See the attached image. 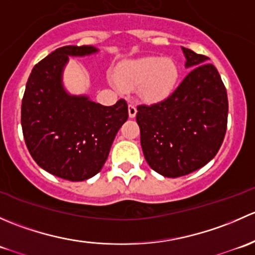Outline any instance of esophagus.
Masks as SVG:
<instances>
[{"mask_svg":"<svg viewBox=\"0 0 255 255\" xmlns=\"http://www.w3.org/2000/svg\"><path fill=\"white\" fill-rule=\"evenodd\" d=\"M128 115H129L130 118H134L135 115H137V109L133 104H129V106H128Z\"/></svg>","mask_w":255,"mask_h":255,"instance_id":"esophagus-1","label":"esophagus"}]
</instances>
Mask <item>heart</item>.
Segmentation results:
<instances>
[{
  "mask_svg": "<svg viewBox=\"0 0 255 255\" xmlns=\"http://www.w3.org/2000/svg\"><path fill=\"white\" fill-rule=\"evenodd\" d=\"M179 69L175 61L158 56L130 60L117 70V81L121 86L133 89L142 86V95L148 101L165 99L175 87Z\"/></svg>",
  "mask_w": 255,
  "mask_h": 255,
  "instance_id": "obj_1",
  "label": "heart"
}]
</instances>
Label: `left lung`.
Returning <instances> with one entry per match:
<instances>
[{
	"instance_id": "obj_1",
	"label": "left lung",
	"mask_w": 255,
	"mask_h": 255,
	"mask_svg": "<svg viewBox=\"0 0 255 255\" xmlns=\"http://www.w3.org/2000/svg\"><path fill=\"white\" fill-rule=\"evenodd\" d=\"M190 73L166 99L138 105L144 158L166 177L187 175L217 154L227 129L225 84L208 58L182 48Z\"/></svg>"
}]
</instances>
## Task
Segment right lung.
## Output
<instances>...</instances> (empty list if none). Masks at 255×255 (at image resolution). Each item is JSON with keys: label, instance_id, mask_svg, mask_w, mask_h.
Listing matches in <instances>:
<instances>
[{"label": "right lung", "instance_id": "right-lung-1", "mask_svg": "<svg viewBox=\"0 0 255 255\" xmlns=\"http://www.w3.org/2000/svg\"><path fill=\"white\" fill-rule=\"evenodd\" d=\"M95 51L91 45L54 50L33 68L22 99L20 123L30 155L40 168L69 181H84L101 170L128 118L126 100L107 107L64 91L61 71L69 55Z\"/></svg>", "mask_w": 255, "mask_h": 255}]
</instances>
